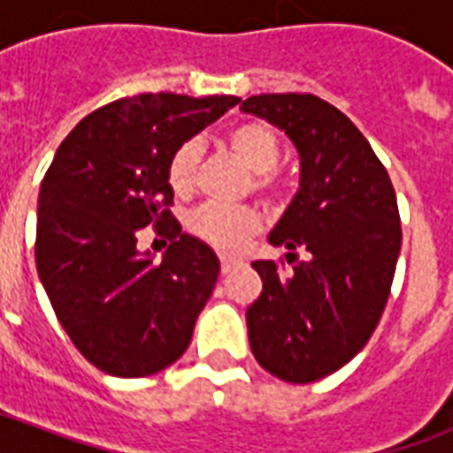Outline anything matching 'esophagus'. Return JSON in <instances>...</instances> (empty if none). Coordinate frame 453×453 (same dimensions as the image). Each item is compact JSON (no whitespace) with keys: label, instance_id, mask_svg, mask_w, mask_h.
<instances>
[{"label":"esophagus","instance_id":"34e87169","mask_svg":"<svg viewBox=\"0 0 453 453\" xmlns=\"http://www.w3.org/2000/svg\"><path fill=\"white\" fill-rule=\"evenodd\" d=\"M235 266H240V259H237V257H230V255L220 257V272H223V274H230Z\"/></svg>","mask_w":453,"mask_h":453}]
</instances>
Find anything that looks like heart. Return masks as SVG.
<instances>
[{
    "instance_id": "heart-1",
    "label": "heart",
    "mask_w": 453,
    "mask_h": 453,
    "mask_svg": "<svg viewBox=\"0 0 453 453\" xmlns=\"http://www.w3.org/2000/svg\"><path fill=\"white\" fill-rule=\"evenodd\" d=\"M227 150L235 155L250 172H255V191L266 198L281 196V181L276 177V165L281 159V140L272 126L262 120H242L226 133ZM196 142H181L167 165V181L177 196H188L196 184ZM262 227V216L252 206H226V203H203L188 218V230L216 250L233 252L245 245Z\"/></svg>"
}]
</instances>
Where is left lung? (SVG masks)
Returning <instances> with one entry per match:
<instances>
[{
	"instance_id": "1",
	"label": "left lung",
	"mask_w": 453,
	"mask_h": 453,
	"mask_svg": "<svg viewBox=\"0 0 453 453\" xmlns=\"http://www.w3.org/2000/svg\"><path fill=\"white\" fill-rule=\"evenodd\" d=\"M242 111L286 130L301 155V188L269 235L288 250L291 269L252 265L262 294L247 308L250 347L276 379L313 383L364 349L388 303L403 240L395 188L369 140L333 104L259 94Z\"/></svg>"
}]
</instances>
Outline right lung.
Wrapping results in <instances>:
<instances>
[{"mask_svg": "<svg viewBox=\"0 0 453 453\" xmlns=\"http://www.w3.org/2000/svg\"><path fill=\"white\" fill-rule=\"evenodd\" d=\"M237 96L138 94L84 116L63 140L38 196L35 266L82 357L120 379L167 369L187 351L220 262L172 216V152ZM170 240L159 265L137 230Z\"/></svg>", "mask_w": 453, "mask_h": 453, "instance_id": "add662e5", "label": "right lung"}]
</instances>
